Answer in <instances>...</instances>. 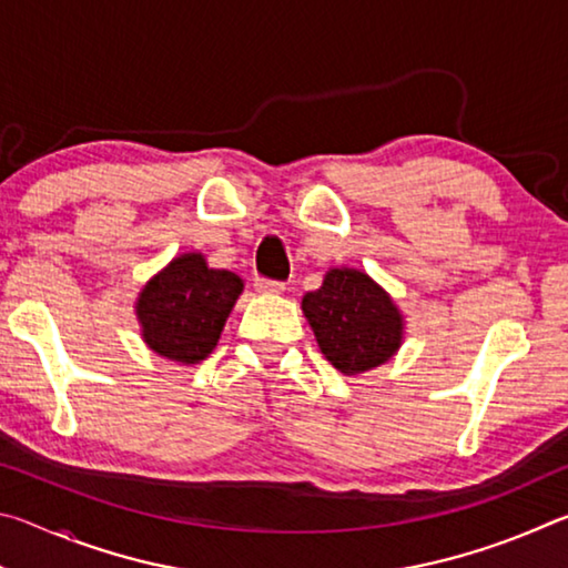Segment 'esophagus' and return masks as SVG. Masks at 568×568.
Wrapping results in <instances>:
<instances>
[{"instance_id": "esophagus-1", "label": "esophagus", "mask_w": 568, "mask_h": 568, "mask_svg": "<svg viewBox=\"0 0 568 568\" xmlns=\"http://www.w3.org/2000/svg\"><path fill=\"white\" fill-rule=\"evenodd\" d=\"M255 291L263 295H281L285 291V283L281 281H267V277H257L255 281Z\"/></svg>"}]
</instances>
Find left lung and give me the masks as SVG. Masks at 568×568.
I'll list each match as a JSON object with an SVG mask.
<instances>
[{
    "mask_svg": "<svg viewBox=\"0 0 568 568\" xmlns=\"http://www.w3.org/2000/svg\"><path fill=\"white\" fill-rule=\"evenodd\" d=\"M303 313L321 353L345 376L378 368L403 343L398 305L373 277L353 267H331L318 291L303 297Z\"/></svg>",
    "mask_w": 568,
    "mask_h": 568,
    "instance_id": "obj_1",
    "label": "left lung"
}]
</instances>
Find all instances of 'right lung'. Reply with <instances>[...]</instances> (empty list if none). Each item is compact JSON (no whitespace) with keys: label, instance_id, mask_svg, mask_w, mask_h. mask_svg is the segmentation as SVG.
<instances>
[{"label":"right lung","instance_id":"1","mask_svg":"<svg viewBox=\"0 0 568 568\" xmlns=\"http://www.w3.org/2000/svg\"><path fill=\"white\" fill-rule=\"evenodd\" d=\"M243 293V281L210 267L203 253H182L150 277L134 303L142 338L162 358L182 365L205 361Z\"/></svg>","mask_w":568,"mask_h":568}]
</instances>
